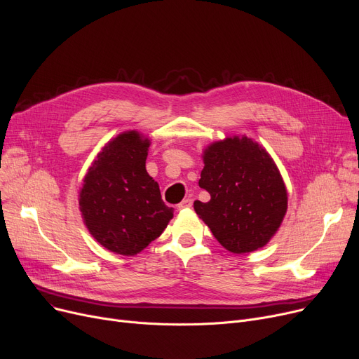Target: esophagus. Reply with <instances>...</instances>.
Instances as JSON below:
<instances>
[{"label":"esophagus","instance_id":"obj_1","mask_svg":"<svg viewBox=\"0 0 359 359\" xmlns=\"http://www.w3.org/2000/svg\"><path fill=\"white\" fill-rule=\"evenodd\" d=\"M192 203H194V201L191 199V198H186V199H183L179 205H177V208L179 210H184V208H191L192 206Z\"/></svg>","mask_w":359,"mask_h":359}]
</instances>
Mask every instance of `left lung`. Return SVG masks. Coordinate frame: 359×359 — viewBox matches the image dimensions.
Masks as SVG:
<instances>
[{"mask_svg": "<svg viewBox=\"0 0 359 359\" xmlns=\"http://www.w3.org/2000/svg\"><path fill=\"white\" fill-rule=\"evenodd\" d=\"M202 157L199 186L211 199L195 201L199 218L231 253L266 246L288 208L285 183L268 151L248 137H230L206 147Z\"/></svg>", "mask_w": 359, "mask_h": 359, "instance_id": "8db88e82", "label": "left lung"}]
</instances>
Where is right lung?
<instances>
[{
    "instance_id": "add662e5",
    "label": "right lung",
    "mask_w": 359,
    "mask_h": 359,
    "mask_svg": "<svg viewBox=\"0 0 359 359\" xmlns=\"http://www.w3.org/2000/svg\"><path fill=\"white\" fill-rule=\"evenodd\" d=\"M149 140L126 130L109 141L88 168L80 191L86 227L103 248L135 256L165 230L173 208L147 173Z\"/></svg>"
}]
</instances>
